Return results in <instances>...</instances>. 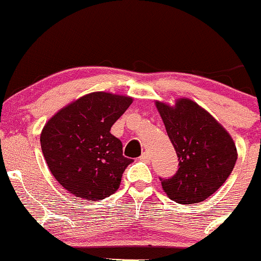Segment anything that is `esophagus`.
<instances>
[{
    "mask_svg": "<svg viewBox=\"0 0 261 261\" xmlns=\"http://www.w3.org/2000/svg\"><path fill=\"white\" fill-rule=\"evenodd\" d=\"M140 160H143V162H145V163H149L151 160L150 154H149L148 151H144V153L142 154V156H140Z\"/></svg>",
    "mask_w": 261,
    "mask_h": 261,
    "instance_id": "obj_1",
    "label": "esophagus"
}]
</instances>
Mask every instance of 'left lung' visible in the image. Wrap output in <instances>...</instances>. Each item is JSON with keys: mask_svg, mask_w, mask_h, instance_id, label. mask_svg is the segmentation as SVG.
I'll return each mask as SVG.
<instances>
[{"mask_svg": "<svg viewBox=\"0 0 261 261\" xmlns=\"http://www.w3.org/2000/svg\"><path fill=\"white\" fill-rule=\"evenodd\" d=\"M178 158V170L160 178L166 195L181 204L198 203L215 194L236 165L237 148L232 137L212 116L189 98L174 106L156 101Z\"/></svg>", "mask_w": 261, "mask_h": 261, "instance_id": "left-lung-1", "label": "left lung"}]
</instances>
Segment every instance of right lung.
<instances>
[{
	"instance_id": "obj_1",
	"label": "right lung",
	"mask_w": 261,
	"mask_h": 261,
	"mask_svg": "<svg viewBox=\"0 0 261 261\" xmlns=\"http://www.w3.org/2000/svg\"><path fill=\"white\" fill-rule=\"evenodd\" d=\"M133 98L92 92L61 108L44 125L42 151L53 176L66 191L87 201H101L118 190L125 168L122 142L111 127Z\"/></svg>"
}]
</instances>
